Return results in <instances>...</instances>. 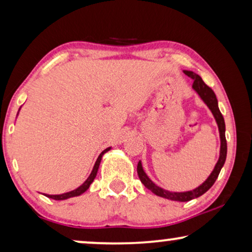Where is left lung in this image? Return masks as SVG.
<instances>
[{"instance_id":"8db88e82","label":"left lung","mask_w":252,"mask_h":252,"mask_svg":"<svg viewBox=\"0 0 252 252\" xmlns=\"http://www.w3.org/2000/svg\"><path fill=\"white\" fill-rule=\"evenodd\" d=\"M185 74H187L189 78H191L194 80V84H192V89L197 93L199 97L203 102L205 103L206 106L210 109V111L212 112L213 117H215L217 125H218L219 129V135H220V154H219V159L217 161L215 168L211 172V174L209 175V178L203 182L202 185H199L197 188L192 189V190L189 191H182V192H175V191H168L165 190V189L158 187L156 184H154L153 181L150 180L149 177L146 174L142 163L141 160L137 163V174H139V178L144 187L149 189L154 192L155 195L160 196V197L171 199V201H178V202H188L191 201V199L197 198L199 196H202L204 192L209 190L210 188L212 187L213 184H215L217 178L221 171V168L225 164L226 156H227V142H226V136H225V120H223V117L220 112L219 106H218V99L216 97L215 92L212 91L211 88L209 87L208 85H205V82L202 80V78L199 77L198 74H196L195 72L192 71H184Z\"/></svg>"}]
</instances>
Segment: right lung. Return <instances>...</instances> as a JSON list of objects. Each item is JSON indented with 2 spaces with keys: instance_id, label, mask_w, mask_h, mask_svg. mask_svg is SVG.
<instances>
[{
  "instance_id": "right-lung-1",
  "label": "right lung",
  "mask_w": 252,
  "mask_h": 252,
  "mask_svg": "<svg viewBox=\"0 0 252 252\" xmlns=\"http://www.w3.org/2000/svg\"><path fill=\"white\" fill-rule=\"evenodd\" d=\"M110 149H111V147L106 148L105 150H103L102 153L99 154L97 160H96L94 167H93L92 173L89 174V177L87 178V180H86V181L84 182V184H82V185L80 186V187H78L77 189H74V190L68 191V192H64V194H61V195H47V194H46L47 197L53 198V199H56V201H62V199H67V198H70V197H74V196H79V195L84 194V192L89 188V186L92 185V182L94 181L96 174H97V171H98L99 164H101V160H102L103 155H104L105 153H108V151H109Z\"/></svg>"
}]
</instances>
